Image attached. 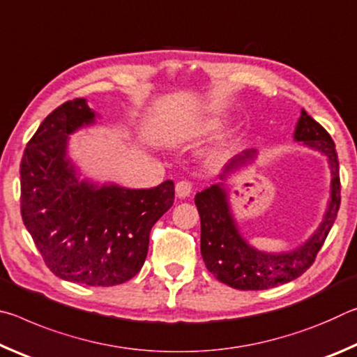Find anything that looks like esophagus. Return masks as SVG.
I'll list each match as a JSON object with an SVG mask.
<instances>
[{
  "label": "esophagus",
  "instance_id": "esophagus-1",
  "mask_svg": "<svg viewBox=\"0 0 357 357\" xmlns=\"http://www.w3.org/2000/svg\"><path fill=\"white\" fill-rule=\"evenodd\" d=\"M174 189H176V195L179 198H187V197L192 195L193 185H192L190 181H185L184 179V181H179V183L176 184V187H174Z\"/></svg>",
  "mask_w": 357,
  "mask_h": 357
}]
</instances>
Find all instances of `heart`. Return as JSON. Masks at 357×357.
I'll return each instance as SVG.
<instances>
[{
    "label": "heart",
    "mask_w": 357,
    "mask_h": 357,
    "mask_svg": "<svg viewBox=\"0 0 357 357\" xmlns=\"http://www.w3.org/2000/svg\"><path fill=\"white\" fill-rule=\"evenodd\" d=\"M220 119L217 118H213V119H208V121H203V123L197 124L195 128H193L192 134L193 135H202V134H208V132H213V130H217L220 128Z\"/></svg>",
    "instance_id": "heart-1"
}]
</instances>
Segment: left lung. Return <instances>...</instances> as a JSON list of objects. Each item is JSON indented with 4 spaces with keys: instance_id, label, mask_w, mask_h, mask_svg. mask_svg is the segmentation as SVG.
Segmentation results:
<instances>
[{
    "instance_id": "left-lung-1",
    "label": "left lung",
    "mask_w": 357,
    "mask_h": 357,
    "mask_svg": "<svg viewBox=\"0 0 357 357\" xmlns=\"http://www.w3.org/2000/svg\"><path fill=\"white\" fill-rule=\"evenodd\" d=\"M294 140L302 142L305 146L328 157L332 173L331 200L321 225L298 249L285 253H266L247 244L229 213L223 184H214L195 195L202 222L203 261L209 273L228 287L236 289H268L298 279L315 261L317 253L334 225L340 208V176L335 144L328 130L309 116L305 110L301 112V118L296 124ZM255 154V149H247L229 160L220 179H225L229 172L252 160Z\"/></svg>"
}]
</instances>
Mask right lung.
Masks as SVG:
<instances>
[{"instance_id":"add662e5","label":"right lung","mask_w":357,"mask_h":357,"mask_svg":"<svg viewBox=\"0 0 357 357\" xmlns=\"http://www.w3.org/2000/svg\"><path fill=\"white\" fill-rule=\"evenodd\" d=\"M94 118L86 100L74 99L42 121L22 157L20 209L53 274L89 287H113L142 269L151 228L173 206L174 184L124 189L80 179L66 153L68 140Z\"/></svg>"}]
</instances>
